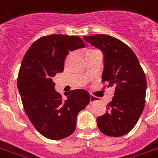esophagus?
I'll list each match as a JSON object with an SVG mask.
<instances>
[{
	"mask_svg": "<svg viewBox=\"0 0 158 158\" xmlns=\"http://www.w3.org/2000/svg\"><path fill=\"white\" fill-rule=\"evenodd\" d=\"M97 100H98V98H96V97L90 95V103H94V102H95V101H97Z\"/></svg>",
	"mask_w": 158,
	"mask_h": 158,
	"instance_id": "34e87169",
	"label": "esophagus"
}]
</instances>
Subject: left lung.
Here are the masks:
<instances>
[{
    "label": "left lung",
    "instance_id": "left-lung-1",
    "mask_svg": "<svg viewBox=\"0 0 158 158\" xmlns=\"http://www.w3.org/2000/svg\"><path fill=\"white\" fill-rule=\"evenodd\" d=\"M83 39L102 51V80L108 82V88L114 89L106 113L97 118L98 128L110 137L125 135L134 127L144 108L145 74L133 51L119 40L107 35L84 36Z\"/></svg>",
    "mask_w": 158,
    "mask_h": 158
}]
</instances>
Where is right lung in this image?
Masks as SVG:
<instances>
[{"label": "right lung", "instance_id": "add662e5", "mask_svg": "<svg viewBox=\"0 0 158 158\" xmlns=\"http://www.w3.org/2000/svg\"><path fill=\"white\" fill-rule=\"evenodd\" d=\"M84 47L78 36H44L31 44L21 62L17 86L24 109L36 130L51 140L70 136L78 114L89 103L90 95L84 89L71 90L64 99L53 81L63 72L69 53Z\"/></svg>", "mask_w": 158, "mask_h": 158}]
</instances>
